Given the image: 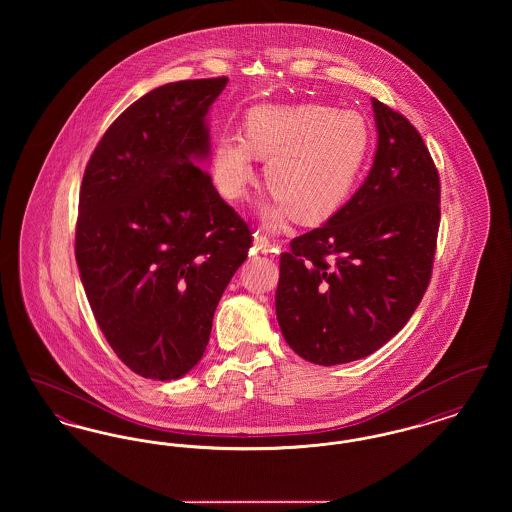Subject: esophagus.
Returning <instances> with one entry per match:
<instances>
[{
  "label": "esophagus",
  "mask_w": 512,
  "mask_h": 512,
  "mask_svg": "<svg viewBox=\"0 0 512 512\" xmlns=\"http://www.w3.org/2000/svg\"><path fill=\"white\" fill-rule=\"evenodd\" d=\"M253 245L261 253H278V244H272L267 236H263V234H253Z\"/></svg>",
  "instance_id": "1"
}]
</instances>
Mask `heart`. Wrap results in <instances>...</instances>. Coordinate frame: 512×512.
Segmentation results:
<instances>
[{
    "mask_svg": "<svg viewBox=\"0 0 512 512\" xmlns=\"http://www.w3.org/2000/svg\"><path fill=\"white\" fill-rule=\"evenodd\" d=\"M368 124L357 111L328 105H261L247 113L245 134H222L213 149L220 194L242 199L255 180V157L267 163L272 197L263 207L268 226L295 215L318 222L347 197L363 167Z\"/></svg>",
    "mask_w": 512,
    "mask_h": 512,
    "instance_id": "b5f03b06",
    "label": "heart"
}]
</instances>
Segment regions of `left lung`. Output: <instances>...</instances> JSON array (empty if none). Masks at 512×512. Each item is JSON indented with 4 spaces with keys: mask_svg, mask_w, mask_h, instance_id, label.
<instances>
[{
    "mask_svg": "<svg viewBox=\"0 0 512 512\" xmlns=\"http://www.w3.org/2000/svg\"><path fill=\"white\" fill-rule=\"evenodd\" d=\"M378 144L363 186L280 257L276 318L309 363L368 357L413 317L432 276L439 176L420 134L372 98Z\"/></svg>",
    "mask_w": 512,
    "mask_h": 512,
    "instance_id": "1",
    "label": "left lung"
}]
</instances>
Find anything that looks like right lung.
Wrapping results in <instances>:
<instances>
[{
  "instance_id": "obj_1",
  "label": "right lung",
  "mask_w": 512,
  "mask_h": 512,
  "mask_svg": "<svg viewBox=\"0 0 512 512\" xmlns=\"http://www.w3.org/2000/svg\"><path fill=\"white\" fill-rule=\"evenodd\" d=\"M228 78L182 80L134 101L82 178L76 263L99 328L151 380L188 374L247 259L251 232L207 172V115Z\"/></svg>"
}]
</instances>
